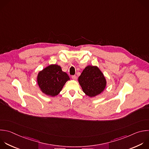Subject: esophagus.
I'll list each match as a JSON object with an SVG mask.
<instances>
[{"mask_svg":"<svg viewBox=\"0 0 149 149\" xmlns=\"http://www.w3.org/2000/svg\"><path fill=\"white\" fill-rule=\"evenodd\" d=\"M71 78H72V79L75 80V79H77V76H76V75H72V76H71Z\"/></svg>","mask_w":149,"mask_h":149,"instance_id":"obj_1","label":"esophagus"}]
</instances>
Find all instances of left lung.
<instances>
[{
  "mask_svg": "<svg viewBox=\"0 0 149 149\" xmlns=\"http://www.w3.org/2000/svg\"><path fill=\"white\" fill-rule=\"evenodd\" d=\"M83 92L89 97L101 93L107 85V81L102 71L96 66L88 65L78 78Z\"/></svg>",
  "mask_w": 149,
  "mask_h": 149,
  "instance_id": "8db88e82",
  "label": "left lung"
}]
</instances>
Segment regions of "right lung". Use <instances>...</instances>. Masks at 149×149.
<instances>
[{"instance_id": "1", "label": "right lung", "mask_w": 149, "mask_h": 149, "mask_svg": "<svg viewBox=\"0 0 149 149\" xmlns=\"http://www.w3.org/2000/svg\"><path fill=\"white\" fill-rule=\"evenodd\" d=\"M37 83L42 93L48 96H57L66 82L70 79L68 74L63 71L61 67L52 64L40 71Z\"/></svg>"}]
</instances>
